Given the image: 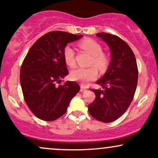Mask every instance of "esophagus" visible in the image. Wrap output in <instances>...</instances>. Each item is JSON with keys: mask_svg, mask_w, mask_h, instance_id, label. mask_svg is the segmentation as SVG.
Returning a JSON list of instances; mask_svg holds the SVG:
<instances>
[{"mask_svg": "<svg viewBox=\"0 0 158 158\" xmlns=\"http://www.w3.org/2000/svg\"><path fill=\"white\" fill-rule=\"evenodd\" d=\"M86 89H87V88H86V87L85 86V85H81V88H80V91H81V92L85 91V90H86Z\"/></svg>", "mask_w": 158, "mask_h": 158, "instance_id": "1", "label": "esophagus"}]
</instances>
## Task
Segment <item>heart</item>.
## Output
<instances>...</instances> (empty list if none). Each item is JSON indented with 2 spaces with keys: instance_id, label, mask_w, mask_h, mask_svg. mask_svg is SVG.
I'll return each mask as SVG.
<instances>
[{
  "instance_id": "1",
  "label": "heart",
  "mask_w": 158,
  "mask_h": 158,
  "mask_svg": "<svg viewBox=\"0 0 158 158\" xmlns=\"http://www.w3.org/2000/svg\"><path fill=\"white\" fill-rule=\"evenodd\" d=\"M79 46L83 50L88 51L92 56L90 64H94L100 70H104L109 64V58L107 54L102 51V48L99 42L95 40L86 38L79 42ZM64 60L68 66L73 68L76 65L75 52L70 46H65L63 50ZM98 76V70L95 66L88 68H79L73 70L70 73V77L74 81L85 84L88 81L94 80Z\"/></svg>"
}]
</instances>
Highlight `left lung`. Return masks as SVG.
I'll return each instance as SVG.
<instances>
[{
    "mask_svg": "<svg viewBox=\"0 0 158 158\" xmlns=\"http://www.w3.org/2000/svg\"><path fill=\"white\" fill-rule=\"evenodd\" d=\"M109 46L110 62L104 76L97 82L102 89H90L96 98L88 111L97 120L110 123L123 115L133 100L138 80L135 54L126 41L115 35L97 34Z\"/></svg>",
    "mask_w": 158,
    "mask_h": 158,
    "instance_id": "1",
    "label": "left lung"
}]
</instances>
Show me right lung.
Listing matches in <instances>:
<instances>
[{
	"instance_id": "1",
	"label": "right lung",
	"mask_w": 158,
	"mask_h": 158,
	"mask_svg": "<svg viewBox=\"0 0 158 158\" xmlns=\"http://www.w3.org/2000/svg\"><path fill=\"white\" fill-rule=\"evenodd\" d=\"M82 37L67 32L52 31L39 38L29 50L20 70L25 102L35 117L56 120L66 112L80 87L73 81L64 84L68 74L63 50L68 43Z\"/></svg>"
}]
</instances>
